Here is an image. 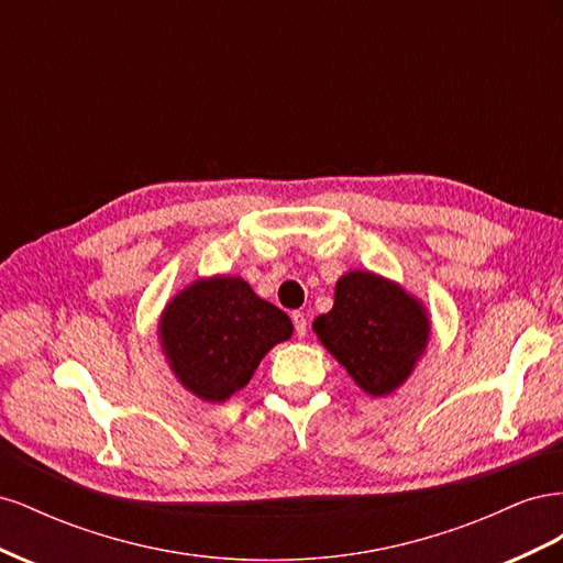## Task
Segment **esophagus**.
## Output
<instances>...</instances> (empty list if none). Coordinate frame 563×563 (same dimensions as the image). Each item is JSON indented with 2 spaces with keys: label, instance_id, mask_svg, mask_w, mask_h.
Instances as JSON below:
<instances>
[{
  "label": "esophagus",
  "instance_id": "esophagus-1",
  "mask_svg": "<svg viewBox=\"0 0 563 563\" xmlns=\"http://www.w3.org/2000/svg\"><path fill=\"white\" fill-rule=\"evenodd\" d=\"M291 321H294V329H296L298 338H302L305 333H308V317H305L302 312H294Z\"/></svg>",
  "mask_w": 563,
  "mask_h": 563
}]
</instances>
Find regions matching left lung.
<instances>
[{
    "label": "left lung",
    "instance_id": "8db88e82",
    "mask_svg": "<svg viewBox=\"0 0 563 563\" xmlns=\"http://www.w3.org/2000/svg\"><path fill=\"white\" fill-rule=\"evenodd\" d=\"M321 345L373 397L395 391L428 347L430 321L401 286L373 272H347L335 284L333 310L314 319Z\"/></svg>",
    "mask_w": 563,
    "mask_h": 563
}]
</instances>
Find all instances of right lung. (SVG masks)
<instances>
[{
	"label": "right lung",
	"instance_id": "right-lung-1",
	"mask_svg": "<svg viewBox=\"0 0 563 563\" xmlns=\"http://www.w3.org/2000/svg\"><path fill=\"white\" fill-rule=\"evenodd\" d=\"M291 333L288 314L255 296L240 277L199 279L183 288L159 321L172 371L203 401L230 399Z\"/></svg>",
	"mask_w": 563,
	"mask_h": 563
}]
</instances>
